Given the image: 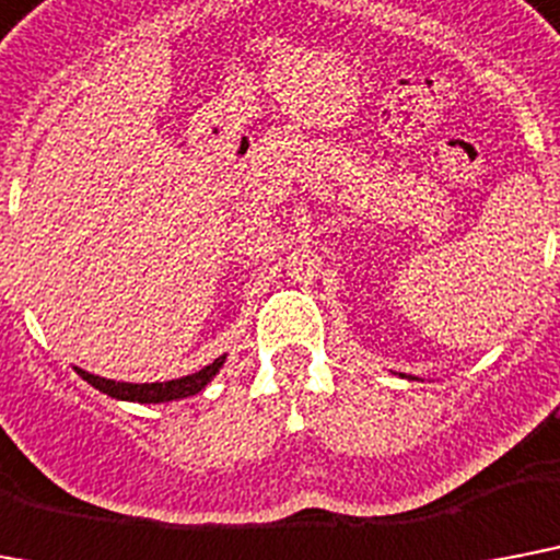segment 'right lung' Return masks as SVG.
<instances>
[{
    "mask_svg": "<svg viewBox=\"0 0 560 560\" xmlns=\"http://www.w3.org/2000/svg\"><path fill=\"white\" fill-rule=\"evenodd\" d=\"M224 359L226 357H218L215 362H209L201 371H195V374L189 376H180V380H170V383H115V380H103V376H94L89 374V371H80V368H77V374L83 376L89 385H94V388L115 399H129V402H170V399L192 397V394H198V390L218 374V368L224 365Z\"/></svg>",
    "mask_w": 560,
    "mask_h": 560,
    "instance_id": "right-lung-1",
    "label": "right lung"
}]
</instances>
